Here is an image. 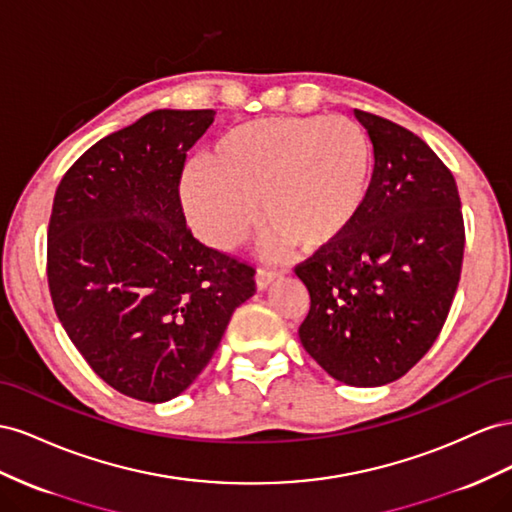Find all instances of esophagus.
<instances>
[{
	"instance_id": "obj_1",
	"label": "esophagus",
	"mask_w": 512,
	"mask_h": 512,
	"mask_svg": "<svg viewBox=\"0 0 512 512\" xmlns=\"http://www.w3.org/2000/svg\"><path fill=\"white\" fill-rule=\"evenodd\" d=\"M279 276H281L279 272L259 268V270H257V274H255V285H257V289H259V291H264V289H268V285H272L276 279H279Z\"/></svg>"
}]
</instances>
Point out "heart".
Listing matches in <instances>:
<instances>
[{"mask_svg":"<svg viewBox=\"0 0 512 512\" xmlns=\"http://www.w3.org/2000/svg\"><path fill=\"white\" fill-rule=\"evenodd\" d=\"M373 145L364 128L334 118H270L227 130L182 178V203L208 244L231 251L253 225L266 251H328L367 208Z\"/></svg>","mask_w":512,"mask_h":512,"instance_id":"b5f03b06","label":"heart"}]
</instances>
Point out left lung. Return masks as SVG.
Wrapping results in <instances>:
<instances>
[{
	"instance_id": "obj_1",
	"label": "left lung",
	"mask_w": 512,
	"mask_h": 512,
	"mask_svg": "<svg viewBox=\"0 0 512 512\" xmlns=\"http://www.w3.org/2000/svg\"><path fill=\"white\" fill-rule=\"evenodd\" d=\"M373 184L349 236L296 268L311 309L300 343L334 379L384 386L429 352L459 285L465 229L455 178L410 130L354 111Z\"/></svg>"
}]
</instances>
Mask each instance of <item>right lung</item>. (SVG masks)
I'll return each instance as SVG.
<instances>
[{"label": "right lung", "instance_id": "1", "mask_svg": "<svg viewBox=\"0 0 512 512\" xmlns=\"http://www.w3.org/2000/svg\"><path fill=\"white\" fill-rule=\"evenodd\" d=\"M212 109H156L94 143L55 191L47 276L55 313L94 373L148 403L206 369L255 270L193 238L186 152Z\"/></svg>", "mask_w": 512, "mask_h": 512}]
</instances>
